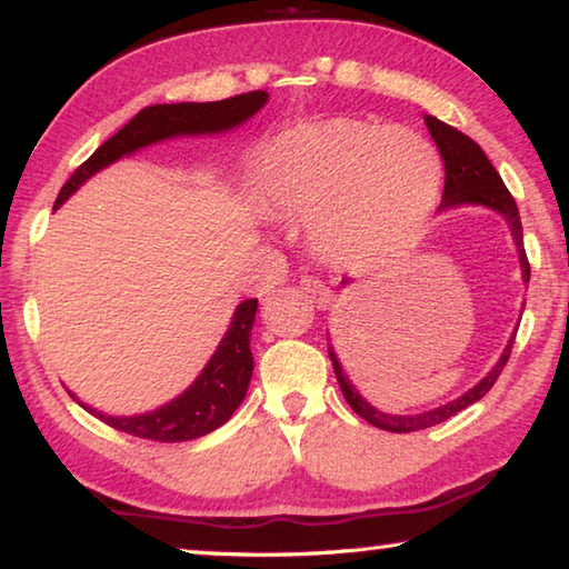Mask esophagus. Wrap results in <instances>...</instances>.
<instances>
[{"label": "esophagus", "mask_w": 569, "mask_h": 569, "mask_svg": "<svg viewBox=\"0 0 569 569\" xmlns=\"http://www.w3.org/2000/svg\"><path fill=\"white\" fill-rule=\"evenodd\" d=\"M301 286H303V291L308 293V298H313V301L318 303V306H326L330 298H333V291H330V288L320 281V278H313V276H303V281H301Z\"/></svg>", "instance_id": "esophagus-1"}]
</instances>
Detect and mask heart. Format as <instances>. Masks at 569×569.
<instances>
[{
    "instance_id": "1",
    "label": "heart",
    "mask_w": 569,
    "mask_h": 569,
    "mask_svg": "<svg viewBox=\"0 0 569 569\" xmlns=\"http://www.w3.org/2000/svg\"><path fill=\"white\" fill-rule=\"evenodd\" d=\"M440 181V153L426 137L356 119L288 129L258 163L268 209L306 219L320 256L360 268L396 261L418 243Z\"/></svg>"
}]
</instances>
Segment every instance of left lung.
Instances as JSON below:
<instances>
[{
  "mask_svg": "<svg viewBox=\"0 0 569 569\" xmlns=\"http://www.w3.org/2000/svg\"><path fill=\"white\" fill-rule=\"evenodd\" d=\"M426 123H428L430 137L438 143L442 161H446V189H442V203L438 211L442 213V211L460 209V206H482V209L500 213L505 223H508L512 241H515V249H518V256H520L522 283H530V263H528V256H525V246H522L520 211H518V203H515L510 191L505 189L500 173L495 171L490 159L485 157V151L478 147V143H475L470 137H465L462 131L448 127V123H442L436 117H426ZM350 283H353L350 278H343V281H340V286L343 288H348ZM515 333H518V330H515ZM515 333L510 336L508 346L502 348L498 363H495L488 370V376H482L470 390H465L462 396L452 398L448 402H442V406H438V408L408 412V416L406 412H383L380 408L370 406V402L360 396V390L353 386V380L346 376L336 348L330 343H328V356H330V363H333L338 386H340V390H343L346 402L358 412L360 418L368 420L370 426L388 430V432H412V430L432 428V426H438V422H446L448 418L456 416V412L472 406V402H478L485 392L495 386V380H498L505 363H508Z\"/></svg>",
  "mask_w": 569,
  "mask_h": 569,
  "instance_id": "left-lung-1",
  "label": "left lung"
}]
</instances>
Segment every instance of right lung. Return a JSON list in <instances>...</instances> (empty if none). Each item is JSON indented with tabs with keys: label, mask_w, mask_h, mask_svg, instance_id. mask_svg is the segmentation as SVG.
Instances as JSON below:
<instances>
[{
	"label": "right lung",
	"mask_w": 569,
	"mask_h": 569,
	"mask_svg": "<svg viewBox=\"0 0 569 569\" xmlns=\"http://www.w3.org/2000/svg\"><path fill=\"white\" fill-rule=\"evenodd\" d=\"M268 104L266 91H249V94L231 97L223 101H179V104H157L141 109L127 127H121L111 139H107L81 167L71 173V179L61 186L54 201V209L71 199L81 186L94 173L104 171L111 163L123 157H131L153 143L183 139V137H213V133H229L241 123L256 117ZM256 298H249L236 306L231 323L223 338L216 346L209 363L203 366L193 383L171 398L163 406L137 412V416H109L91 408L89 402L74 398L81 408L107 426L117 428L129 436L159 440V442H183L196 440L221 428L241 406L253 376L251 353V330L256 320Z\"/></svg>",
	"instance_id": "add662e5"
}]
</instances>
